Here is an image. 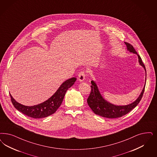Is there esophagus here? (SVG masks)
Listing matches in <instances>:
<instances>
[{"label": "esophagus", "instance_id": "esophagus-1", "mask_svg": "<svg viewBox=\"0 0 157 157\" xmlns=\"http://www.w3.org/2000/svg\"><path fill=\"white\" fill-rule=\"evenodd\" d=\"M78 81L79 82H83L85 79V72L81 71V72L79 74L78 77Z\"/></svg>", "mask_w": 157, "mask_h": 157}]
</instances>
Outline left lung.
<instances>
[{
	"label": "left lung",
	"instance_id": "left-lung-1",
	"mask_svg": "<svg viewBox=\"0 0 157 157\" xmlns=\"http://www.w3.org/2000/svg\"><path fill=\"white\" fill-rule=\"evenodd\" d=\"M124 44H126V49L128 51H129V52L130 53L137 54L138 57L139 64L144 69L146 72L145 85L139 96L137 98L135 101H134L132 103H130L128 105H118L112 104L108 101L107 100H106L100 92L96 82L92 81L91 93L87 100V104L94 114L107 118H119L129 113L132 109L135 108L140 101L145 89L146 82V70L145 66L143 63L140 56L137 54L133 46L126 42H124Z\"/></svg>",
	"mask_w": 157,
	"mask_h": 157
}]
</instances>
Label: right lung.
<instances>
[{"label":"right lung","instance_id":"1","mask_svg":"<svg viewBox=\"0 0 157 157\" xmlns=\"http://www.w3.org/2000/svg\"><path fill=\"white\" fill-rule=\"evenodd\" d=\"M76 80L75 77L66 80L50 98L37 105L33 106L22 105L16 101L10 93L11 102L18 111L27 116L36 119L46 118L57 111L63 102L67 90L74 84Z\"/></svg>","mask_w":157,"mask_h":157}]
</instances>
